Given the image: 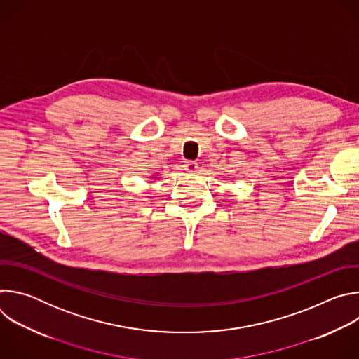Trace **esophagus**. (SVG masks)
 Masks as SVG:
<instances>
[{
  "mask_svg": "<svg viewBox=\"0 0 359 359\" xmlns=\"http://www.w3.org/2000/svg\"><path fill=\"white\" fill-rule=\"evenodd\" d=\"M198 169V165L196 162H184L183 163V170L187 173H196Z\"/></svg>",
  "mask_w": 359,
  "mask_h": 359,
  "instance_id": "esophagus-1",
  "label": "esophagus"
}]
</instances>
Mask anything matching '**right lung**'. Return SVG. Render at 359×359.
<instances>
[{
	"instance_id": "right-lung-1",
	"label": "right lung",
	"mask_w": 359,
	"mask_h": 359,
	"mask_svg": "<svg viewBox=\"0 0 359 359\" xmlns=\"http://www.w3.org/2000/svg\"><path fill=\"white\" fill-rule=\"evenodd\" d=\"M151 177H155V179H156V177H158V175H153V176H151Z\"/></svg>"
}]
</instances>
